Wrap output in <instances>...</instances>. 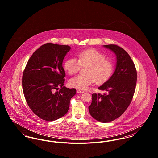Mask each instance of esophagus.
<instances>
[{
    "mask_svg": "<svg viewBox=\"0 0 158 158\" xmlns=\"http://www.w3.org/2000/svg\"><path fill=\"white\" fill-rule=\"evenodd\" d=\"M83 92H84V91L83 90H77V93H78V94H79V93H83Z\"/></svg>",
    "mask_w": 158,
    "mask_h": 158,
    "instance_id": "1",
    "label": "esophagus"
}]
</instances>
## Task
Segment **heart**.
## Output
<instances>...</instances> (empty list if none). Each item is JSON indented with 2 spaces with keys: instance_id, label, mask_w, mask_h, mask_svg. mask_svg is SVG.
Masks as SVG:
<instances>
[{
  "instance_id": "obj_1",
  "label": "heart",
  "mask_w": 158,
  "mask_h": 158,
  "mask_svg": "<svg viewBox=\"0 0 158 158\" xmlns=\"http://www.w3.org/2000/svg\"><path fill=\"white\" fill-rule=\"evenodd\" d=\"M75 57L69 59L64 63V69L69 75L79 72L82 67H87L86 75L75 76L72 77L69 84L71 87L79 89H86L89 86L95 82L101 85L106 82L114 70V64L110 60H106L105 55L96 50H84Z\"/></svg>"
}]
</instances>
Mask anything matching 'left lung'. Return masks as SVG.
Segmentation results:
<instances>
[{"label": "left lung", "instance_id": "obj_1", "mask_svg": "<svg viewBox=\"0 0 158 158\" xmlns=\"http://www.w3.org/2000/svg\"><path fill=\"white\" fill-rule=\"evenodd\" d=\"M104 47L116 54V68L111 77L98 88L105 93L92 94L88 108L96 120L108 123L120 117L130 104L135 92L137 71L133 60L123 48L115 44Z\"/></svg>", "mask_w": 158, "mask_h": 158}]
</instances>
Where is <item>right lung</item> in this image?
Listing matches in <instances>:
<instances>
[{"label":"right lung","mask_w":158,"mask_h":158,"mask_svg":"<svg viewBox=\"0 0 158 158\" xmlns=\"http://www.w3.org/2000/svg\"><path fill=\"white\" fill-rule=\"evenodd\" d=\"M69 45L46 43L31 56L23 73V92L32 111L43 120H56L68 113L76 90L64 86L63 60Z\"/></svg>","instance_id":"obj_1"}]
</instances>
